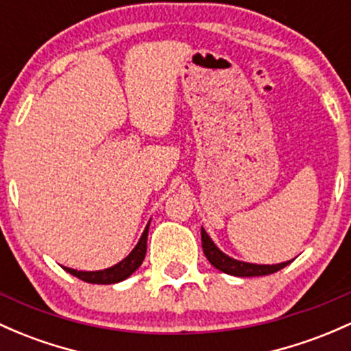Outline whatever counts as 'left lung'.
<instances>
[{
	"instance_id": "8db88e82",
	"label": "left lung",
	"mask_w": 351,
	"mask_h": 351,
	"mask_svg": "<svg viewBox=\"0 0 351 351\" xmlns=\"http://www.w3.org/2000/svg\"><path fill=\"white\" fill-rule=\"evenodd\" d=\"M202 245H203V253L208 258L211 265L219 271L226 273V275L233 276H263L269 275V273H275L278 269H282L290 265L293 260L283 261V263L276 265H258V263H248V261L234 260V258L228 256L226 253H223L221 250L215 245V241L211 240L210 234L205 232V228L202 226Z\"/></svg>"
}]
</instances>
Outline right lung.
<instances>
[{
  "mask_svg": "<svg viewBox=\"0 0 351 351\" xmlns=\"http://www.w3.org/2000/svg\"><path fill=\"white\" fill-rule=\"evenodd\" d=\"M149 221H152V219H149ZM149 221H148V225L145 226V230H143V233H141L138 243L134 245V248L130 252V255L126 258H123L119 263L113 265V267H110V268L98 269V271H83V269H73L68 267H63V269H66V271L71 273L73 276H76V278L83 280V282H86V283L111 285V283L123 282V280L128 278L130 275H133V273L141 267V263H143L145 255H146V240H148Z\"/></svg>",
  "mask_w": 351,
  "mask_h": 351,
  "instance_id": "right-lung-1",
  "label": "right lung"
}]
</instances>
